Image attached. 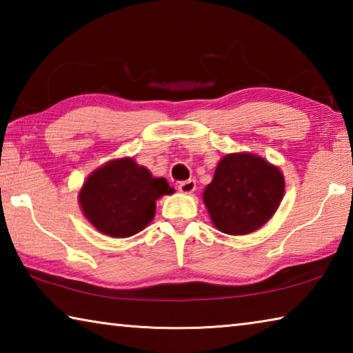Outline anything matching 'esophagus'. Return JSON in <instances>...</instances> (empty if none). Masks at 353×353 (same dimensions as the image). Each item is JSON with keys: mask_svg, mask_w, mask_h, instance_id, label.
<instances>
[{"mask_svg": "<svg viewBox=\"0 0 353 353\" xmlns=\"http://www.w3.org/2000/svg\"><path fill=\"white\" fill-rule=\"evenodd\" d=\"M194 190H196V182L193 181V179L179 183V191H181V193H183V194H191Z\"/></svg>", "mask_w": 353, "mask_h": 353, "instance_id": "1", "label": "esophagus"}]
</instances>
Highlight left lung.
<instances>
[{
	"mask_svg": "<svg viewBox=\"0 0 353 353\" xmlns=\"http://www.w3.org/2000/svg\"><path fill=\"white\" fill-rule=\"evenodd\" d=\"M283 194L285 177L279 166L261 155L232 152L219 160L202 201L219 232L248 235L274 216Z\"/></svg>",
	"mask_w": 353,
	"mask_h": 353,
	"instance_id": "1",
	"label": "left lung"
}]
</instances>
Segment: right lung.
<instances>
[{"mask_svg":"<svg viewBox=\"0 0 353 353\" xmlns=\"http://www.w3.org/2000/svg\"><path fill=\"white\" fill-rule=\"evenodd\" d=\"M165 177H154L130 157L113 159L94 170L79 190L83 216L94 229L112 238L139 234L155 214V201L172 194Z\"/></svg>","mask_w":353,"mask_h":353,"instance_id":"right-lung-1","label":"right lung"}]
</instances>
